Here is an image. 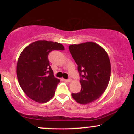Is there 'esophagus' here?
Returning a JSON list of instances; mask_svg holds the SVG:
<instances>
[{
	"instance_id": "34e87169",
	"label": "esophagus",
	"mask_w": 134,
	"mask_h": 134,
	"mask_svg": "<svg viewBox=\"0 0 134 134\" xmlns=\"http://www.w3.org/2000/svg\"><path fill=\"white\" fill-rule=\"evenodd\" d=\"M64 81H65V82H69L71 81V79H64Z\"/></svg>"
}]
</instances>
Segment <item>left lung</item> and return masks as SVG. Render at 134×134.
Returning a JSON list of instances; mask_svg holds the SVG:
<instances>
[{
    "label": "left lung",
    "mask_w": 134,
    "mask_h": 134,
    "mask_svg": "<svg viewBox=\"0 0 134 134\" xmlns=\"http://www.w3.org/2000/svg\"><path fill=\"white\" fill-rule=\"evenodd\" d=\"M80 76L81 90L72 96L77 102L86 104L100 97L108 85L111 64L107 52L99 44L86 42L69 47Z\"/></svg>",
    "instance_id": "8db88e82"
}]
</instances>
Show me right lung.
<instances>
[{
    "mask_svg": "<svg viewBox=\"0 0 134 134\" xmlns=\"http://www.w3.org/2000/svg\"><path fill=\"white\" fill-rule=\"evenodd\" d=\"M64 50L60 43L39 40L21 52L17 64V76L23 91L31 99L43 103L54 96L60 80L54 77L48 54L53 50Z\"/></svg>",
    "mask_w": 134,
    "mask_h": 134,
    "instance_id": "obj_1",
    "label": "right lung"
}]
</instances>
